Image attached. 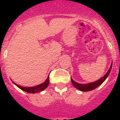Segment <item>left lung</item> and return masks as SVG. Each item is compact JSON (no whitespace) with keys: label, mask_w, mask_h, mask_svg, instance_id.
Listing matches in <instances>:
<instances>
[{"label":"left lung","mask_w":120,"mask_h":120,"mask_svg":"<svg viewBox=\"0 0 120 120\" xmlns=\"http://www.w3.org/2000/svg\"><path fill=\"white\" fill-rule=\"evenodd\" d=\"M112 65H113V63L112 62L111 66H110V68H109V70H108V71H107V73H106V74L103 76V77H101L100 79H99V80L95 81V82L81 84L75 82L73 79H71V83H72L73 85L77 89L79 90H80V91H91V90H93L95 89L96 88H97L98 86H100L101 85V84L105 82V80L107 79V77H108V75H109L110 71H111V70H112Z\"/></svg>","instance_id":"obj_1"}]
</instances>
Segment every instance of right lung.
I'll list each match as a JSON object with an SVG mask.
<instances>
[{
	"label": "right lung",
	"mask_w": 120,
	"mask_h": 120,
	"mask_svg": "<svg viewBox=\"0 0 120 120\" xmlns=\"http://www.w3.org/2000/svg\"><path fill=\"white\" fill-rule=\"evenodd\" d=\"M12 82L17 87H19L20 89H21L22 90H23L24 91H26L27 93H36L40 91H43L48 86L49 84V76L47 77V79H46L45 82L42 83L38 85L35 86H32V87H23L19 85L17 83H15V82L12 81Z\"/></svg>",
	"instance_id": "obj_1"
}]
</instances>
